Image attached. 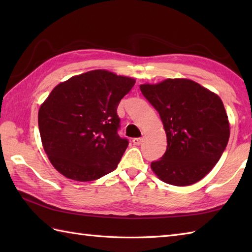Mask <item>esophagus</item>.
<instances>
[{"label":"esophagus","instance_id":"34e87169","mask_svg":"<svg viewBox=\"0 0 252 252\" xmlns=\"http://www.w3.org/2000/svg\"><path fill=\"white\" fill-rule=\"evenodd\" d=\"M132 142H133V144H134V145L138 146V145H141V144H142L143 138L142 137H135V138H133Z\"/></svg>","mask_w":252,"mask_h":252}]
</instances>
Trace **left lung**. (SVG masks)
<instances>
[{"instance_id":"obj_1","label":"left lung","mask_w":252,"mask_h":252,"mask_svg":"<svg viewBox=\"0 0 252 252\" xmlns=\"http://www.w3.org/2000/svg\"><path fill=\"white\" fill-rule=\"evenodd\" d=\"M141 92L159 112L167 151L151 167L175 186L196 183L210 172L225 151L229 123L221 98L189 79L142 84Z\"/></svg>"}]
</instances>
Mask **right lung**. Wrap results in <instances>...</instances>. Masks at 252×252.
Masks as SVG:
<instances>
[{
    "instance_id": "right-lung-1",
    "label": "right lung",
    "mask_w": 252,
    "mask_h": 252,
    "mask_svg": "<svg viewBox=\"0 0 252 252\" xmlns=\"http://www.w3.org/2000/svg\"><path fill=\"white\" fill-rule=\"evenodd\" d=\"M135 80L107 70L74 76L53 89L39 110L44 151L58 172L79 182L114 171L129 145L117 108Z\"/></svg>"
}]
</instances>
